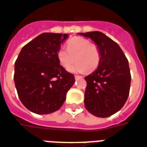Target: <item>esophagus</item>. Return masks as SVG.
<instances>
[{
	"label": "esophagus",
	"instance_id": "esophagus-1",
	"mask_svg": "<svg viewBox=\"0 0 147 147\" xmlns=\"http://www.w3.org/2000/svg\"><path fill=\"white\" fill-rule=\"evenodd\" d=\"M74 78L76 80H79V79H81V78H82V77H81V76H78V75H75Z\"/></svg>",
	"mask_w": 147,
	"mask_h": 147
}]
</instances>
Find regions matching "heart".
Returning <instances> with one entry per match:
<instances>
[{
	"label": "heart",
	"instance_id": "1",
	"mask_svg": "<svg viewBox=\"0 0 147 147\" xmlns=\"http://www.w3.org/2000/svg\"><path fill=\"white\" fill-rule=\"evenodd\" d=\"M61 66L68 69L77 60L78 63L69 70L74 73L92 72L100 62V51L96 45L83 37H74L68 43V49H60L57 53Z\"/></svg>",
	"mask_w": 147,
	"mask_h": 147
}]
</instances>
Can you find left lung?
Segmentation results:
<instances>
[{
    "instance_id": "1",
    "label": "left lung",
    "mask_w": 147,
    "mask_h": 147,
    "mask_svg": "<svg viewBox=\"0 0 147 147\" xmlns=\"http://www.w3.org/2000/svg\"><path fill=\"white\" fill-rule=\"evenodd\" d=\"M92 39L100 51L97 69L84 78V107L98 117H107L121 110L128 99L131 84L128 61L113 40L99 31L78 33Z\"/></svg>"
}]
</instances>
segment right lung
<instances>
[{
	"instance_id": "1",
	"label": "right lung",
	"mask_w": 147,
	"mask_h": 147,
	"mask_svg": "<svg viewBox=\"0 0 147 147\" xmlns=\"http://www.w3.org/2000/svg\"><path fill=\"white\" fill-rule=\"evenodd\" d=\"M67 37V34H40L22 48L15 63L18 96L33 113L48 114L59 110L74 84V74L61 66L57 56Z\"/></svg>"
}]
</instances>
